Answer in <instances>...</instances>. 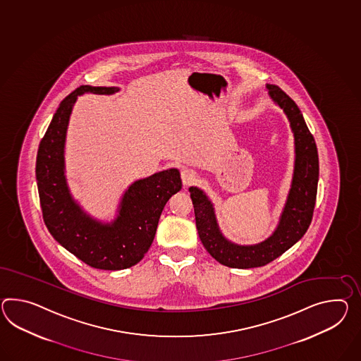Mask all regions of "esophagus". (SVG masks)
Returning <instances> with one entry per match:
<instances>
[{
  "label": "esophagus",
  "instance_id": "obj_1",
  "mask_svg": "<svg viewBox=\"0 0 361 361\" xmlns=\"http://www.w3.org/2000/svg\"><path fill=\"white\" fill-rule=\"evenodd\" d=\"M195 177H197V175H195L193 169H190V168H183L181 169V178H183L184 185L193 184L195 181Z\"/></svg>",
  "mask_w": 361,
  "mask_h": 361
}]
</instances>
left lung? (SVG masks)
<instances>
[{"mask_svg":"<svg viewBox=\"0 0 361 361\" xmlns=\"http://www.w3.org/2000/svg\"><path fill=\"white\" fill-rule=\"evenodd\" d=\"M267 88L270 97L283 108L290 120L296 149L292 186L273 236L257 245L241 246L229 243L220 233L212 202L198 188H189L195 224L203 246L219 264L233 269L264 266L288 250L308 231L316 206L319 173L316 141L296 103L278 86L267 85Z\"/></svg>","mask_w":361,"mask_h":361,"instance_id":"left-lung-1","label":"left lung"}]
</instances>
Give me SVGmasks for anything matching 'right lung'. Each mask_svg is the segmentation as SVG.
<instances>
[{"mask_svg":"<svg viewBox=\"0 0 361 361\" xmlns=\"http://www.w3.org/2000/svg\"><path fill=\"white\" fill-rule=\"evenodd\" d=\"M117 87L80 86L57 108L36 157V180L43 219L56 241L85 264L100 270H123L138 264L154 241L168 200L183 183L172 168L138 180L125 192L117 219L102 224L73 201L63 175V147L73 104L85 92L111 95Z\"/></svg>","mask_w":361,"mask_h":361,"instance_id":"obj_1","label":"right lung"}]
</instances>
